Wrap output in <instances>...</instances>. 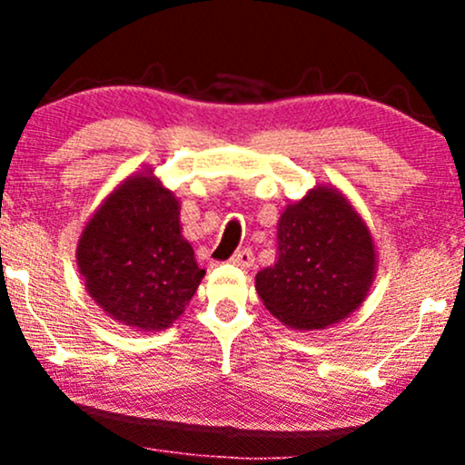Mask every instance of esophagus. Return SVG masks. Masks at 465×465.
I'll use <instances>...</instances> for the list:
<instances>
[{"label":"esophagus","mask_w":465,"mask_h":465,"mask_svg":"<svg viewBox=\"0 0 465 465\" xmlns=\"http://www.w3.org/2000/svg\"><path fill=\"white\" fill-rule=\"evenodd\" d=\"M253 251L251 249H240V251H236V253L232 255V260H229V262H232L233 266H240V269H249V266H253Z\"/></svg>","instance_id":"1"}]
</instances>
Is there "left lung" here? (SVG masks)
Segmentation results:
<instances>
[{
	"label": "left lung",
	"instance_id": "8db88e82",
	"mask_svg": "<svg viewBox=\"0 0 465 465\" xmlns=\"http://www.w3.org/2000/svg\"><path fill=\"white\" fill-rule=\"evenodd\" d=\"M376 271L365 218L336 185L317 183L282 210L275 264L255 275V291L291 330H323L359 311Z\"/></svg>",
	"mask_w": 465,
	"mask_h": 465
}]
</instances>
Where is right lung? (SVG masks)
Returning <instances> with one entry per match:
<instances>
[{
	"label": "right lung",
	"mask_w": 465,
	"mask_h": 465,
	"mask_svg": "<svg viewBox=\"0 0 465 465\" xmlns=\"http://www.w3.org/2000/svg\"><path fill=\"white\" fill-rule=\"evenodd\" d=\"M181 203L153 168L115 185L80 232L76 264L106 317L162 332L183 314L205 269L181 233Z\"/></svg>",
	"instance_id": "1"
}]
</instances>
